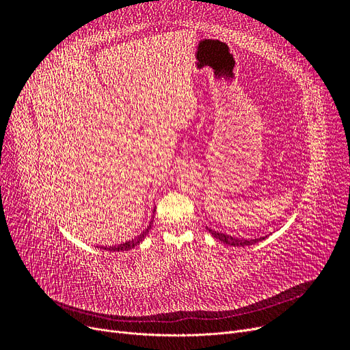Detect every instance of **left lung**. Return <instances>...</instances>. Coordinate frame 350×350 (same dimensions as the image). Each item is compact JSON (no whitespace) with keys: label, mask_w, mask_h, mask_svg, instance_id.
Returning <instances> with one entry per match:
<instances>
[{"label":"left lung","mask_w":350,"mask_h":350,"mask_svg":"<svg viewBox=\"0 0 350 350\" xmlns=\"http://www.w3.org/2000/svg\"><path fill=\"white\" fill-rule=\"evenodd\" d=\"M206 229L210 232L211 237L219 239L220 242H224L225 245L228 247H248V245H254V243H257L262 239H266V237H260V238H252V239H247V238H238V237H232V235H226V234H221L219 230H213L206 226Z\"/></svg>","instance_id":"8db88e82"}]
</instances>
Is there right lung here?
I'll list each match as a JSON object with an SVG mask.
<instances>
[{
    "label": "right lung",
    "instance_id": "right-lung-1",
    "mask_svg": "<svg viewBox=\"0 0 350 350\" xmlns=\"http://www.w3.org/2000/svg\"><path fill=\"white\" fill-rule=\"evenodd\" d=\"M154 213V211H153ZM152 226H153V217H152V220H150V224L147 225V228L142 232V234L139 235V237H135L134 239H130V241H125V242H122V243H120V245H112V247H100V250H103V251H111V252H120V251H129V250H131V248H134V247H137V245H140V242H143V239L146 238V235L149 234V230L152 229Z\"/></svg>",
    "mask_w": 350,
    "mask_h": 350
}]
</instances>
